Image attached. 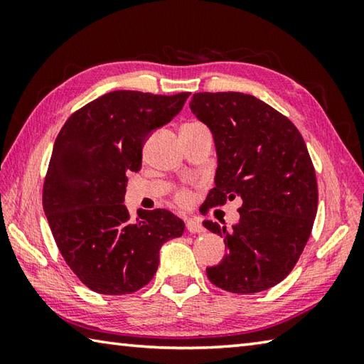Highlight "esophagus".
<instances>
[{
    "label": "esophagus",
    "mask_w": 364,
    "mask_h": 364,
    "mask_svg": "<svg viewBox=\"0 0 364 364\" xmlns=\"http://www.w3.org/2000/svg\"><path fill=\"white\" fill-rule=\"evenodd\" d=\"M186 230H188L189 232H193V234H200V232L205 231L200 221H199V220H194V218L186 220Z\"/></svg>",
    "instance_id": "1"
}]
</instances>
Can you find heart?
I'll list each match as a JSON object with an SVG mask.
<instances>
[{"label": "heart", "instance_id": "heart-1", "mask_svg": "<svg viewBox=\"0 0 364 364\" xmlns=\"http://www.w3.org/2000/svg\"><path fill=\"white\" fill-rule=\"evenodd\" d=\"M193 127H197L196 123H188V125H184L183 128H193ZM175 199H176V202L180 205H188L189 202H191V199H193V196H191L189 191L181 189V191H178V193L175 194Z\"/></svg>", "mask_w": 364, "mask_h": 364}]
</instances>
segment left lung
I'll return each instance as SVG.
<instances>
[{"instance_id": "1", "label": "left lung", "mask_w": 364, "mask_h": 364, "mask_svg": "<svg viewBox=\"0 0 364 364\" xmlns=\"http://www.w3.org/2000/svg\"><path fill=\"white\" fill-rule=\"evenodd\" d=\"M193 114L210 128L218 167L208 208L241 197V218L228 230V254L207 278L223 291L255 294L286 278L304 252L318 210V183L310 154L294 123L255 96L196 93Z\"/></svg>"}]
</instances>
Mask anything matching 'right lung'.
Listing matches in <instances>:
<instances>
[{
    "label": "right lung",
    "instance_id": "add662e5",
    "mask_svg": "<svg viewBox=\"0 0 364 364\" xmlns=\"http://www.w3.org/2000/svg\"><path fill=\"white\" fill-rule=\"evenodd\" d=\"M189 93L112 91L73 112L54 141L43 208L59 252L97 294L139 291L156 274L164 242L184 223L165 208L130 218L127 173L138 171L149 134L183 109Z\"/></svg>",
    "mask_w": 364,
    "mask_h": 364
}]
</instances>
